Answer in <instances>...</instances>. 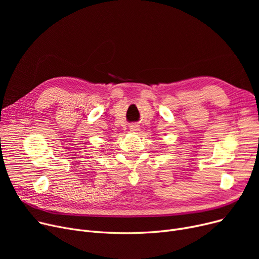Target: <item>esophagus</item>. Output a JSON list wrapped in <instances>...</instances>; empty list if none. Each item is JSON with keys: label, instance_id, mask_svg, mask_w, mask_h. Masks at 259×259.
Wrapping results in <instances>:
<instances>
[{"label": "esophagus", "instance_id": "1", "mask_svg": "<svg viewBox=\"0 0 259 259\" xmlns=\"http://www.w3.org/2000/svg\"><path fill=\"white\" fill-rule=\"evenodd\" d=\"M129 129L132 132H138V131H140V126L137 125V124H132V125H130Z\"/></svg>", "mask_w": 259, "mask_h": 259}]
</instances>
